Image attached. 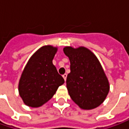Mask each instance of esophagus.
Segmentation results:
<instances>
[{
    "label": "esophagus",
    "mask_w": 129,
    "mask_h": 129,
    "mask_svg": "<svg viewBox=\"0 0 129 129\" xmlns=\"http://www.w3.org/2000/svg\"><path fill=\"white\" fill-rule=\"evenodd\" d=\"M67 74H64L63 75H62V77H63V78H64V80L66 81V79H67Z\"/></svg>",
    "instance_id": "1"
}]
</instances>
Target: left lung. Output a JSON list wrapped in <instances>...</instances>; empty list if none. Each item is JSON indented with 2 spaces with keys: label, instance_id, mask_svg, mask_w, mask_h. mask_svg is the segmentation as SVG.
I'll use <instances>...</instances> for the list:
<instances>
[{
  "label": "left lung",
  "instance_id": "obj_1",
  "mask_svg": "<svg viewBox=\"0 0 129 129\" xmlns=\"http://www.w3.org/2000/svg\"><path fill=\"white\" fill-rule=\"evenodd\" d=\"M70 62L66 84L72 100L82 109L99 106L109 92V83L95 55L85 47L63 49Z\"/></svg>",
  "mask_w": 129,
  "mask_h": 129
}]
</instances>
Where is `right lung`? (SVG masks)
Segmentation results:
<instances>
[{"instance_id": "1", "label": "right lung", "mask_w": 129, "mask_h": 129, "mask_svg": "<svg viewBox=\"0 0 129 129\" xmlns=\"http://www.w3.org/2000/svg\"><path fill=\"white\" fill-rule=\"evenodd\" d=\"M57 49L44 46L28 60L19 81L18 90L24 103L37 108L52 98L59 86L64 82L52 60Z\"/></svg>"}]
</instances>
